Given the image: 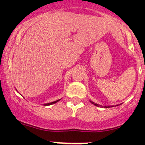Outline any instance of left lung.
Here are the masks:
<instances>
[{
  "instance_id": "8db88e82",
  "label": "left lung",
  "mask_w": 145,
  "mask_h": 145,
  "mask_svg": "<svg viewBox=\"0 0 145 145\" xmlns=\"http://www.w3.org/2000/svg\"><path fill=\"white\" fill-rule=\"evenodd\" d=\"M90 102H91V103L93 104V105H95V106H97V107H102V105H99L98 104L94 103V102H92V101H90ZM117 106H118V105H117ZM113 107V106H104V107H105V108H107V107Z\"/></svg>"
}]
</instances>
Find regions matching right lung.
I'll return each mask as SVG.
<instances>
[{"mask_svg":"<svg viewBox=\"0 0 145 145\" xmlns=\"http://www.w3.org/2000/svg\"><path fill=\"white\" fill-rule=\"evenodd\" d=\"M60 99H58V100L55 101V102H49V103H46V104H45L44 105H46V106H48V105H53V104L57 103V102H59V101Z\"/></svg>","mask_w":145,"mask_h":145,"instance_id":"obj_1","label":"right lung"}]
</instances>
